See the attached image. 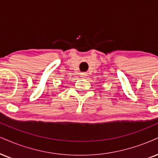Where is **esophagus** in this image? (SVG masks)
Masks as SVG:
<instances>
[{"mask_svg":"<svg viewBox=\"0 0 158 158\" xmlns=\"http://www.w3.org/2000/svg\"><path fill=\"white\" fill-rule=\"evenodd\" d=\"M80 75H81V77H85V75H86V74H85V73H81Z\"/></svg>","mask_w":158,"mask_h":158,"instance_id":"34e87169","label":"esophagus"}]
</instances>
